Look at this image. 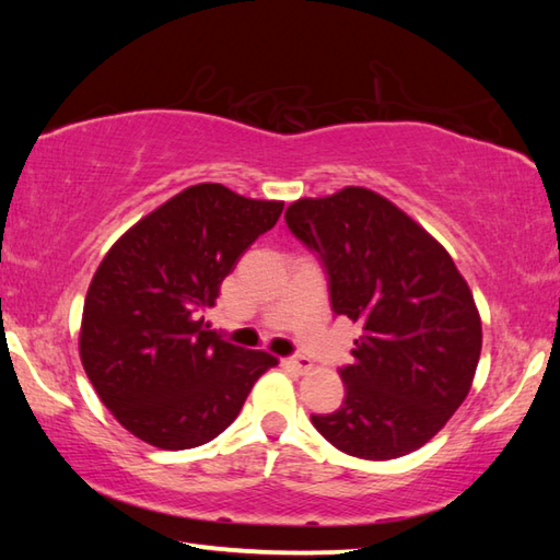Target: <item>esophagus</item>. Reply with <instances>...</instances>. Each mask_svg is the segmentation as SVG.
I'll list each match as a JSON object with an SVG mask.
<instances>
[{
	"instance_id": "34e87169",
	"label": "esophagus",
	"mask_w": 560,
	"mask_h": 560,
	"mask_svg": "<svg viewBox=\"0 0 560 560\" xmlns=\"http://www.w3.org/2000/svg\"><path fill=\"white\" fill-rule=\"evenodd\" d=\"M283 365H289L299 373H307L313 368V361L305 359V355H289V359H283Z\"/></svg>"
}]
</instances>
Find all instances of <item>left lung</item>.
Masks as SVG:
<instances>
[{"label":"left lung","instance_id":"left-lung-1","mask_svg":"<svg viewBox=\"0 0 560 560\" xmlns=\"http://www.w3.org/2000/svg\"><path fill=\"white\" fill-rule=\"evenodd\" d=\"M287 225L323 265L331 313L363 327L339 368L341 407L313 413V425L361 459L419 450L477 373L481 319L467 281L435 237L371 189L293 201Z\"/></svg>","mask_w":560,"mask_h":560}]
</instances>
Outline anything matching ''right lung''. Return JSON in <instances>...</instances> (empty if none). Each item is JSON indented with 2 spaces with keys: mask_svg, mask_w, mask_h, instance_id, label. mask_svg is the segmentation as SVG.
<instances>
[{
  "mask_svg": "<svg viewBox=\"0 0 560 560\" xmlns=\"http://www.w3.org/2000/svg\"><path fill=\"white\" fill-rule=\"evenodd\" d=\"M281 211V201L195 185L141 219L101 261L83 303L81 363L101 401L139 440L161 450L209 443L277 365L267 351L223 339L205 313Z\"/></svg>",
  "mask_w": 560,
  "mask_h": 560,
  "instance_id": "add662e5",
  "label": "right lung"
}]
</instances>
